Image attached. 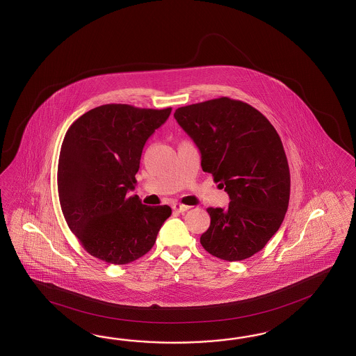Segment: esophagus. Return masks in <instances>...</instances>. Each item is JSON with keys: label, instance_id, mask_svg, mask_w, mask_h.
Returning <instances> with one entry per match:
<instances>
[{"label": "esophagus", "instance_id": "1", "mask_svg": "<svg viewBox=\"0 0 356 356\" xmlns=\"http://www.w3.org/2000/svg\"><path fill=\"white\" fill-rule=\"evenodd\" d=\"M172 209L175 211H177V213H185V211H188L191 207L186 205H181V204H175V205L172 206Z\"/></svg>", "mask_w": 356, "mask_h": 356}]
</instances>
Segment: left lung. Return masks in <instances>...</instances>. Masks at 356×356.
<instances>
[{
  "label": "left lung",
  "instance_id": "left-lung-1",
  "mask_svg": "<svg viewBox=\"0 0 356 356\" xmlns=\"http://www.w3.org/2000/svg\"><path fill=\"white\" fill-rule=\"evenodd\" d=\"M201 152V167L229 195L226 209L209 207L200 238L213 256L249 259L280 229L290 200V168L280 136L256 108L219 97L175 111Z\"/></svg>",
  "mask_w": 356,
  "mask_h": 356
}]
</instances>
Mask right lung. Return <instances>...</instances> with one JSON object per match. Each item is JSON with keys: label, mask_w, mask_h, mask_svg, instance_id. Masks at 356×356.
<instances>
[{"label": "right lung", "mask_w": 356, "mask_h": 356, "mask_svg": "<svg viewBox=\"0 0 356 356\" xmlns=\"http://www.w3.org/2000/svg\"><path fill=\"white\" fill-rule=\"evenodd\" d=\"M171 111L106 104L66 131L57 168L60 205L91 256L115 265L140 259L172 214L170 206L143 205L138 195H128L137 184L146 140Z\"/></svg>", "instance_id": "right-lung-1"}]
</instances>
